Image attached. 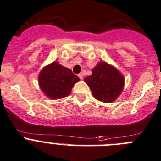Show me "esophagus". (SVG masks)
<instances>
[{
    "mask_svg": "<svg viewBox=\"0 0 161 161\" xmlns=\"http://www.w3.org/2000/svg\"><path fill=\"white\" fill-rule=\"evenodd\" d=\"M78 76H79V78L81 79V80H82V79H83V75H82V74H81V73L79 74V75Z\"/></svg>",
    "mask_w": 161,
    "mask_h": 161,
    "instance_id": "34e87169",
    "label": "esophagus"
}]
</instances>
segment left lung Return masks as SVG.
<instances>
[{"label":"left lung","mask_w":161,"mask_h":161,"mask_svg":"<svg viewBox=\"0 0 161 161\" xmlns=\"http://www.w3.org/2000/svg\"><path fill=\"white\" fill-rule=\"evenodd\" d=\"M92 94L98 101L113 103L124 87V77L114 67L106 62L98 63L92 69V75L84 79Z\"/></svg>","instance_id":"left-lung-1"}]
</instances>
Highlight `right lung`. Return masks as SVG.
<instances>
[{
  "mask_svg": "<svg viewBox=\"0 0 161 161\" xmlns=\"http://www.w3.org/2000/svg\"><path fill=\"white\" fill-rule=\"evenodd\" d=\"M38 79L40 89L51 99H59L68 96L74 85L80 80L70 69L58 62H53L43 67Z\"/></svg>",
  "mask_w": 161,
  "mask_h": 161,
  "instance_id": "obj_1",
  "label": "right lung"
}]
</instances>
